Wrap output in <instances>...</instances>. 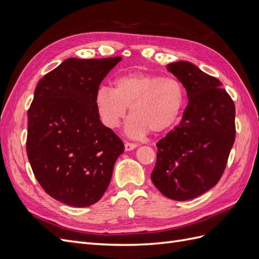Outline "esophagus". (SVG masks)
<instances>
[{
  "instance_id": "34e87169",
  "label": "esophagus",
  "mask_w": 259,
  "mask_h": 259,
  "mask_svg": "<svg viewBox=\"0 0 259 259\" xmlns=\"http://www.w3.org/2000/svg\"><path fill=\"white\" fill-rule=\"evenodd\" d=\"M138 145L135 144V143H130V142H126L125 143V150L126 151H131L133 150V149H135Z\"/></svg>"
}]
</instances>
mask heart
Returning a JSON list of instances; mask_svg holds the SVG:
<instances>
[{"instance_id": "1", "label": "heart", "mask_w": 259, "mask_h": 259, "mask_svg": "<svg viewBox=\"0 0 259 259\" xmlns=\"http://www.w3.org/2000/svg\"><path fill=\"white\" fill-rule=\"evenodd\" d=\"M113 84V89L101 86L96 94L100 119L109 128L119 127L130 107L126 133L131 137L168 130L185 108L186 89L176 77L133 72L117 76Z\"/></svg>"}]
</instances>
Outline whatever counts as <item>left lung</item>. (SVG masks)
Wrapping results in <instances>:
<instances>
[{"label":"left lung","mask_w":259,"mask_h":259,"mask_svg":"<svg viewBox=\"0 0 259 259\" xmlns=\"http://www.w3.org/2000/svg\"><path fill=\"white\" fill-rule=\"evenodd\" d=\"M168 71L185 85L189 103L182 122L156 143L153 185L165 197H199L222 178L236 139V106L216 77L187 61Z\"/></svg>","instance_id":"1"}]
</instances>
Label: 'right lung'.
<instances>
[{
	"instance_id": "1",
	"label": "right lung",
	"mask_w": 259,
	"mask_h": 259,
	"mask_svg": "<svg viewBox=\"0 0 259 259\" xmlns=\"http://www.w3.org/2000/svg\"><path fill=\"white\" fill-rule=\"evenodd\" d=\"M122 58H70L38 81L28 110L27 155L44 191L70 206L98 202L124 144L100 122L99 85Z\"/></svg>"
}]
</instances>
